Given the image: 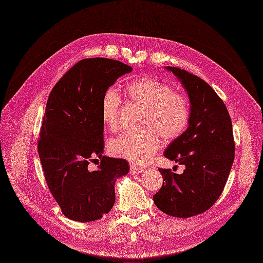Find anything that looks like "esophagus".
Listing matches in <instances>:
<instances>
[{
    "label": "esophagus",
    "mask_w": 263,
    "mask_h": 263,
    "mask_svg": "<svg viewBox=\"0 0 263 263\" xmlns=\"http://www.w3.org/2000/svg\"><path fill=\"white\" fill-rule=\"evenodd\" d=\"M144 172V168L138 167V166H131L130 167V173L131 174H141Z\"/></svg>",
    "instance_id": "obj_1"
}]
</instances>
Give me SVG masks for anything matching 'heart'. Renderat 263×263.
<instances>
[{"instance_id": "heart-1", "label": "heart", "mask_w": 263, "mask_h": 263, "mask_svg": "<svg viewBox=\"0 0 263 263\" xmlns=\"http://www.w3.org/2000/svg\"><path fill=\"white\" fill-rule=\"evenodd\" d=\"M129 101L144 107L141 124L134 131H125L109 141V153L133 163L147 162L159 147L161 138L171 142L181 137L190 120V105L181 94L174 93L167 83L138 78L124 85ZM121 97L115 87H108L101 100V116L106 126L116 130Z\"/></svg>"}]
</instances>
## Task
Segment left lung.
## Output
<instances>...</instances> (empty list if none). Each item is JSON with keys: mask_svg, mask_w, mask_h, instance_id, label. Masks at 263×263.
I'll list each match as a JSON object with an SVG mask.
<instances>
[{"mask_svg": "<svg viewBox=\"0 0 263 263\" xmlns=\"http://www.w3.org/2000/svg\"><path fill=\"white\" fill-rule=\"evenodd\" d=\"M164 69L187 93L190 120L163 155L185 169L181 174L159 169L164 183L153 199L163 213L190 218L208 210L226 186L235 154L232 121L224 103L207 82L180 68Z\"/></svg>", "mask_w": 263, "mask_h": 263, "instance_id": "left-lung-1", "label": "left lung"}]
</instances>
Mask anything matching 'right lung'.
Segmentation results:
<instances>
[{
	"instance_id": "1",
	"label": "right lung",
	"mask_w": 263,
	"mask_h": 263,
	"mask_svg": "<svg viewBox=\"0 0 263 263\" xmlns=\"http://www.w3.org/2000/svg\"><path fill=\"white\" fill-rule=\"evenodd\" d=\"M132 67L109 58L82 60L68 70L48 96L37 143L44 177L53 197L70 220L91 222L108 213L115 184L129 172L124 159L103 156V93ZM101 159L98 170L90 160Z\"/></svg>"
}]
</instances>
